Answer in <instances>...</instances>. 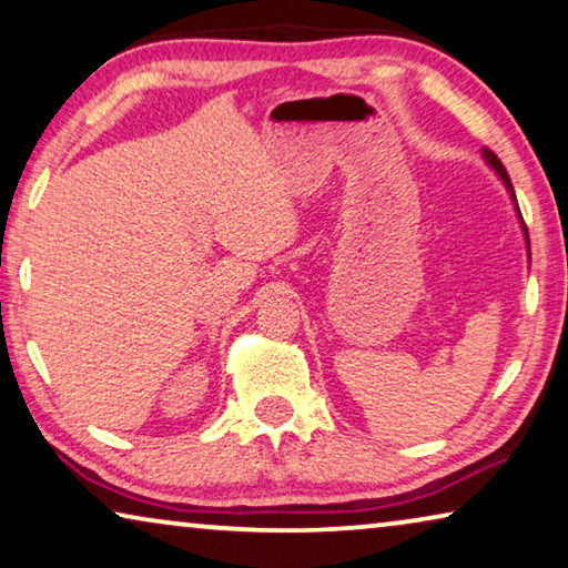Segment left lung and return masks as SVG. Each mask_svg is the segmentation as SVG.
Segmentation results:
<instances>
[{"label":"left lung","instance_id":"obj_1","mask_svg":"<svg viewBox=\"0 0 568 568\" xmlns=\"http://www.w3.org/2000/svg\"><path fill=\"white\" fill-rule=\"evenodd\" d=\"M485 158H487V163L495 168V171H497V175H500V178H503V181H505V185H507V191H510V193H513V183H510V178H507V171H505V165L500 163V160H497V155H495V152H489V150H485ZM513 199H515V193H513ZM518 214H520V211H518ZM520 222H523V216H520ZM523 230H526V224H523ZM526 234H528V230H526Z\"/></svg>","mask_w":568,"mask_h":568}]
</instances>
